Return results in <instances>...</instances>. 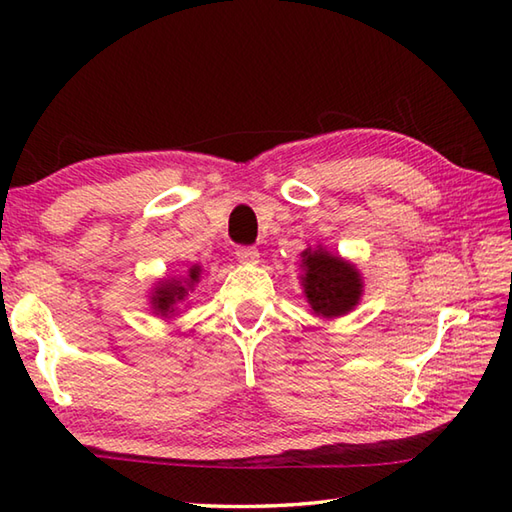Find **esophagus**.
Returning a JSON list of instances; mask_svg holds the SVG:
<instances>
[{"label": "esophagus", "mask_w": 512, "mask_h": 512, "mask_svg": "<svg viewBox=\"0 0 512 512\" xmlns=\"http://www.w3.org/2000/svg\"><path fill=\"white\" fill-rule=\"evenodd\" d=\"M235 255H237L239 262L246 264V266H255L259 262V250L253 248V246H239L235 250Z\"/></svg>", "instance_id": "1"}]
</instances>
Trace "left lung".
<instances>
[{
	"label": "left lung",
	"mask_w": 512,
	"mask_h": 512,
	"mask_svg": "<svg viewBox=\"0 0 512 512\" xmlns=\"http://www.w3.org/2000/svg\"><path fill=\"white\" fill-rule=\"evenodd\" d=\"M301 286L314 317L336 319L350 314L363 297L361 270L350 259L330 253L321 244L301 253Z\"/></svg>",
	"instance_id": "8db88e82"
}]
</instances>
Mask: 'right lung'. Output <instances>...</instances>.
<instances>
[{
    "label": "right lung",
    "instance_id": "obj_1",
    "mask_svg": "<svg viewBox=\"0 0 512 512\" xmlns=\"http://www.w3.org/2000/svg\"><path fill=\"white\" fill-rule=\"evenodd\" d=\"M200 275H202V266L195 264L187 270V275L158 279L149 290L151 314H156V317L165 319V321L180 314V306L189 299L195 286H198Z\"/></svg>",
    "mask_w": 512,
    "mask_h": 512
}]
</instances>
